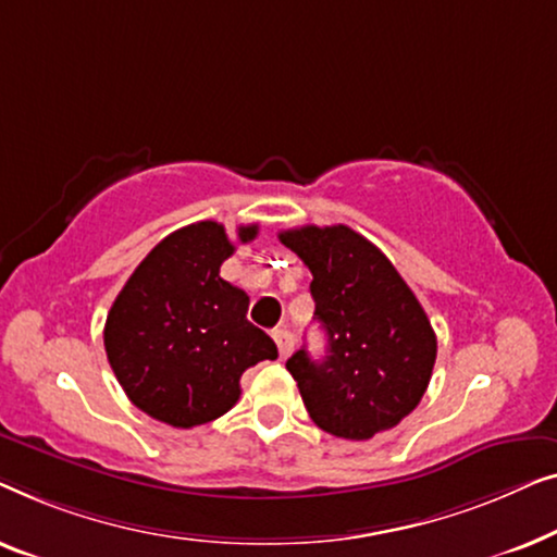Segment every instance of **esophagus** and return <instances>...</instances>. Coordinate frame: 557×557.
Masks as SVG:
<instances>
[{"label": "esophagus", "mask_w": 557, "mask_h": 557, "mask_svg": "<svg viewBox=\"0 0 557 557\" xmlns=\"http://www.w3.org/2000/svg\"><path fill=\"white\" fill-rule=\"evenodd\" d=\"M272 338H275V343H277L280 358H287L289 354H293V346H295V338H293V333L285 331V327H277V331L272 333Z\"/></svg>", "instance_id": "1"}]
</instances>
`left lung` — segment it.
Here are the masks:
<instances>
[{
  "label": "left lung",
  "instance_id": "left-lung-1",
  "mask_svg": "<svg viewBox=\"0 0 557 557\" xmlns=\"http://www.w3.org/2000/svg\"><path fill=\"white\" fill-rule=\"evenodd\" d=\"M280 242L312 272L325 358H287L310 419L323 432L366 442L417 409L432 381L436 335L388 257L346 224L297 226Z\"/></svg>",
  "mask_w": 557,
  "mask_h": 557
}]
</instances>
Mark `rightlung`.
<instances>
[{"label": "right lung", "mask_w": 557, "mask_h": 557, "mask_svg": "<svg viewBox=\"0 0 557 557\" xmlns=\"http://www.w3.org/2000/svg\"><path fill=\"white\" fill-rule=\"evenodd\" d=\"M257 224L237 230L252 242ZM234 245L219 222L171 232L133 270L106 320V354L133 406L176 429L214 421L239 401L249 366L277 346L247 320L245 289L219 277Z\"/></svg>", "instance_id": "right-lung-1"}]
</instances>
